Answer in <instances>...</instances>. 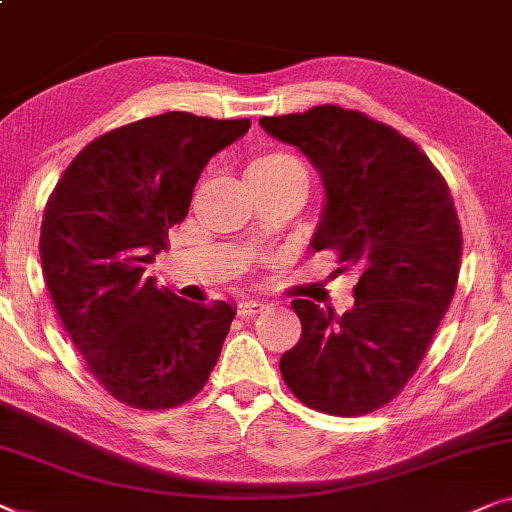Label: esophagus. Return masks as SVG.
Segmentation results:
<instances>
[{
	"mask_svg": "<svg viewBox=\"0 0 512 512\" xmlns=\"http://www.w3.org/2000/svg\"><path fill=\"white\" fill-rule=\"evenodd\" d=\"M268 307L265 305L263 300H254V298H247V300H242L240 305H238V314L240 316H251V314H261V311Z\"/></svg>",
	"mask_w": 512,
	"mask_h": 512,
	"instance_id": "34e87169",
	"label": "esophagus"
}]
</instances>
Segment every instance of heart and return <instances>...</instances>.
I'll list each match as a JSON object with an SVG mask.
<instances>
[{
	"label": "heart",
	"instance_id": "b5f03b06",
	"mask_svg": "<svg viewBox=\"0 0 512 512\" xmlns=\"http://www.w3.org/2000/svg\"><path fill=\"white\" fill-rule=\"evenodd\" d=\"M291 170H305L298 159L288 152H265L249 164V175H261V177H274L291 173Z\"/></svg>",
	"mask_w": 512,
	"mask_h": 512
}]
</instances>
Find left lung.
<instances>
[{"instance_id": "left-lung-1", "label": "left lung", "mask_w": 512, "mask_h": 512, "mask_svg": "<svg viewBox=\"0 0 512 512\" xmlns=\"http://www.w3.org/2000/svg\"><path fill=\"white\" fill-rule=\"evenodd\" d=\"M261 127L321 173L325 207L311 247L337 251V272L360 274L342 316L291 302L302 335L281 355V376L311 409L365 416L416 374L453 300L462 261L453 196L413 140L358 110L325 103L261 117Z\"/></svg>"}]
</instances>
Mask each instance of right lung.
I'll use <instances>...</instances> for the list:
<instances>
[{
  "instance_id": "obj_1",
  "label": "right lung",
  "mask_w": 512,
  "mask_h": 512,
  "mask_svg": "<svg viewBox=\"0 0 512 512\" xmlns=\"http://www.w3.org/2000/svg\"><path fill=\"white\" fill-rule=\"evenodd\" d=\"M249 120L164 113L94 138L59 177L41 221V268L87 367L115 399L164 411L210 379L235 318L224 300L157 288L147 265L187 217L214 154Z\"/></svg>"
}]
</instances>
